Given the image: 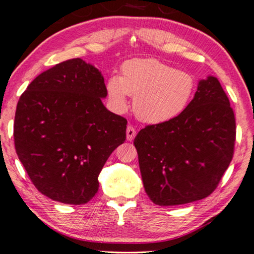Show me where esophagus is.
I'll use <instances>...</instances> for the list:
<instances>
[{"instance_id":"esophagus-1","label":"esophagus","mask_w":254,"mask_h":254,"mask_svg":"<svg viewBox=\"0 0 254 254\" xmlns=\"http://www.w3.org/2000/svg\"><path fill=\"white\" fill-rule=\"evenodd\" d=\"M126 134H127V139L128 141H133L135 135H136V130L133 126H128L127 127V130H126Z\"/></svg>"}]
</instances>
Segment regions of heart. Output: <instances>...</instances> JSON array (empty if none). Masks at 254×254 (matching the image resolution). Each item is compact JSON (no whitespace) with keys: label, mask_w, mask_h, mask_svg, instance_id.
I'll return each instance as SVG.
<instances>
[{"label":"heart","mask_w":254,"mask_h":254,"mask_svg":"<svg viewBox=\"0 0 254 254\" xmlns=\"http://www.w3.org/2000/svg\"><path fill=\"white\" fill-rule=\"evenodd\" d=\"M194 90L196 79L191 73L154 58L125 62L121 75H113L106 82L109 102L116 112H124L131 96L135 116L151 125L168 123L182 115Z\"/></svg>","instance_id":"heart-1"}]
</instances>
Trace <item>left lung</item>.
I'll return each mask as SVG.
<instances>
[{
  "instance_id": "obj_1",
  "label": "left lung",
  "mask_w": 254,
  "mask_h": 254,
  "mask_svg": "<svg viewBox=\"0 0 254 254\" xmlns=\"http://www.w3.org/2000/svg\"><path fill=\"white\" fill-rule=\"evenodd\" d=\"M235 139V115L219 80H200L182 115L145 126L134 139L150 199L173 206L209 196L233 159Z\"/></svg>"
}]
</instances>
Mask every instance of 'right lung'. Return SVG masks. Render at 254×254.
Wrapping results in <instances>:
<instances>
[{
    "label": "right lung",
    "instance_id": "add662e5",
    "mask_svg": "<svg viewBox=\"0 0 254 254\" xmlns=\"http://www.w3.org/2000/svg\"><path fill=\"white\" fill-rule=\"evenodd\" d=\"M101 72L80 58L36 76L18 101L13 124L18 158L40 192L64 204H86L98 175L126 139L127 120L102 103Z\"/></svg>",
    "mask_w": 254,
    "mask_h": 254
}]
</instances>
